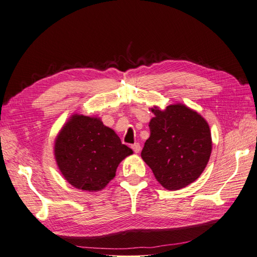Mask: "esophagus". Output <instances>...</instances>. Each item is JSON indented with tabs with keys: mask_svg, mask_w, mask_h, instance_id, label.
Returning a JSON list of instances; mask_svg holds the SVG:
<instances>
[{
	"mask_svg": "<svg viewBox=\"0 0 257 257\" xmlns=\"http://www.w3.org/2000/svg\"><path fill=\"white\" fill-rule=\"evenodd\" d=\"M132 149L134 150V152H135V153H139V151L142 150L141 144H139V143H135L133 146H132Z\"/></svg>",
	"mask_w": 257,
	"mask_h": 257,
	"instance_id": "1",
	"label": "esophagus"
}]
</instances>
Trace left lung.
<instances>
[{
  "mask_svg": "<svg viewBox=\"0 0 257 257\" xmlns=\"http://www.w3.org/2000/svg\"><path fill=\"white\" fill-rule=\"evenodd\" d=\"M150 137L142 158L166 190L176 191L191 184L204 172L212 151L208 122L183 104L161 110L151 108Z\"/></svg>",
  "mask_w": 257,
  "mask_h": 257,
  "instance_id": "1",
  "label": "left lung"
}]
</instances>
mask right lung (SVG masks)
Segmentation results:
<instances>
[{"label": "right lung", "instance_id": "1", "mask_svg": "<svg viewBox=\"0 0 257 257\" xmlns=\"http://www.w3.org/2000/svg\"><path fill=\"white\" fill-rule=\"evenodd\" d=\"M53 153L69 184L78 190L98 192L112 180L120 163L133 150L97 116L75 113L57 135Z\"/></svg>", "mask_w": 257, "mask_h": 257}]
</instances>
